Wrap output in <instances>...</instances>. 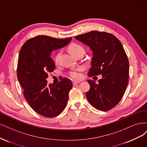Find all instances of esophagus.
<instances>
[{
  "label": "esophagus",
  "mask_w": 147,
  "mask_h": 147,
  "mask_svg": "<svg viewBox=\"0 0 147 147\" xmlns=\"http://www.w3.org/2000/svg\"><path fill=\"white\" fill-rule=\"evenodd\" d=\"M79 82H78V81H74V82H73V86H76V85L79 84Z\"/></svg>",
  "instance_id": "34e87169"
}]
</instances>
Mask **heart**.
<instances>
[{
  "label": "heart",
  "instance_id": "1",
  "mask_svg": "<svg viewBox=\"0 0 147 147\" xmlns=\"http://www.w3.org/2000/svg\"><path fill=\"white\" fill-rule=\"evenodd\" d=\"M68 50L69 51V53L74 56L78 54H84L85 53V50L83 47L80 45L78 43H72L71 45H70L68 47ZM60 55V53H58L56 55L55 57V62H57ZM82 69L81 68H79L76 70H74L71 72H70L69 73L70 76L73 79H76V80L80 79L82 77V74L80 73V71H81Z\"/></svg>",
  "mask_w": 147,
  "mask_h": 147
}]
</instances>
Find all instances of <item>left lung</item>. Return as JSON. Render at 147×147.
Returning <instances> with one entry per match:
<instances>
[{"instance_id": "8db88e82", "label": "left lung", "mask_w": 147, "mask_h": 147, "mask_svg": "<svg viewBox=\"0 0 147 147\" xmlns=\"http://www.w3.org/2000/svg\"><path fill=\"white\" fill-rule=\"evenodd\" d=\"M93 51L90 77L102 74L98 83L88 80L90 88L86 97L96 109L107 111L117 105L129 82V61L121 42L105 32L91 31L75 36Z\"/></svg>"}]
</instances>
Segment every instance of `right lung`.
<instances>
[{"instance_id":"right-lung-1","label":"right lung","mask_w":147,"mask_h":147,"mask_svg":"<svg viewBox=\"0 0 147 147\" xmlns=\"http://www.w3.org/2000/svg\"><path fill=\"white\" fill-rule=\"evenodd\" d=\"M71 40L38 35L26 41L19 54L17 76L24 96L32 109L43 117L57 116L67 106L73 87L71 80L63 78L54 85L48 84L46 78L55 68L51 53Z\"/></svg>"}]
</instances>
